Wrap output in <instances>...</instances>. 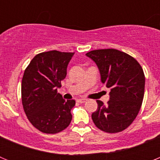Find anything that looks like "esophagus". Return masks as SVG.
<instances>
[{
    "label": "esophagus",
    "mask_w": 160,
    "mask_h": 160,
    "mask_svg": "<svg viewBox=\"0 0 160 160\" xmlns=\"http://www.w3.org/2000/svg\"><path fill=\"white\" fill-rule=\"evenodd\" d=\"M78 102L80 103H84L87 102V99L86 98H79V99H78Z\"/></svg>",
    "instance_id": "34e87169"
}]
</instances>
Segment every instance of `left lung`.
I'll use <instances>...</instances> for the list:
<instances>
[{
	"instance_id": "8db88e82",
	"label": "left lung",
	"mask_w": 160,
	"mask_h": 160,
	"mask_svg": "<svg viewBox=\"0 0 160 160\" xmlns=\"http://www.w3.org/2000/svg\"><path fill=\"white\" fill-rule=\"evenodd\" d=\"M97 65L102 83L111 89L107 105L97 100L92 120L101 131L117 133L128 128L142 106L145 76L139 63L128 53L114 49L86 53Z\"/></svg>"
}]
</instances>
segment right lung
Returning a JSON list of instances; mask_svg holds the SVG:
<instances>
[{
  "mask_svg": "<svg viewBox=\"0 0 160 160\" xmlns=\"http://www.w3.org/2000/svg\"><path fill=\"white\" fill-rule=\"evenodd\" d=\"M74 53L57 50L35 56L24 72L22 100L29 122L40 131L56 134L66 129L72 120L70 111L74 100L66 101L58 89L66 76V70Z\"/></svg>",
  "mask_w": 160,
  "mask_h": 160,
  "instance_id": "right-lung-1",
  "label": "right lung"
}]
</instances>
